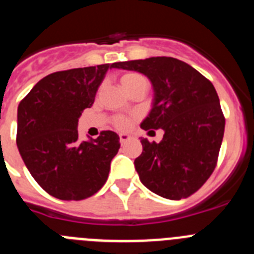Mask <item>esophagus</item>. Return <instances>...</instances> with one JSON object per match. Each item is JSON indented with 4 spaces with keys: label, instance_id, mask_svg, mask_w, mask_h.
<instances>
[{
    "label": "esophagus",
    "instance_id": "esophagus-1",
    "mask_svg": "<svg viewBox=\"0 0 254 254\" xmlns=\"http://www.w3.org/2000/svg\"><path fill=\"white\" fill-rule=\"evenodd\" d=\"M129 140H131V134H128V133H121L120 134V141L122 145H125V143Z\"/></svg>",
    "mask_w": 254,
    "mask_h": 254
}]
</instances>
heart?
Returning a JSON list of instances; mask_svg holds the SVG:
<instances>
[{
  "mask_svg": "<svg viewBox=\"0 0 254 254\" xmlns=\"http://www.w3.org/2000/svg\"><path fill=\"white\" fill-rule=\"evenodd\" d=\"M142 76H140L138 73H126L121 77V85H122V87H127L133 82L138 81V80H142ZM114 125L117 126V128L126 129L131 126V120L127 117H117L114 120Z\"/></svg>",
  "mask_w": 254,
  "mask_h": 254,
  "instance_id": "b5f03b06",
  "label": "heart"
}]
</instances>
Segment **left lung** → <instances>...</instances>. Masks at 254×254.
<instances>
[{"label":"left lung","instance_id":"1","mask_svg":"<svg viewBox=\"0 0 254 254\" xmlns=\"http://www.w3.org/2000/svg\"><path fill=\"white\" fill-rule=\"evenodd\" d=\"M137 71L151 81V109L145 131H164L159 143L142 138L134 160L140 181L158 196L187 198L202 187L216 167L225 118L214 85L188 64L173 57H150L112 64Z\"/></svg>","mask_w":254,"mask_h":254}]
</instances>
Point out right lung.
I'll return each mask as SVG.
<instances>
[{
    "instance_id": "1",
    "label": "right lung",
    "mask_w": 254,
    "mask_h": 254,
    "mask_svg": "<svg viewBox=\"0 0 254 254\" xmlns=\"http://www.w3.org/2000/svg\"><path fill=\"white\" fill-rule=\"evenodd\" d=\"M112 64L51 73L35 84L17 108L16 143L26 168L47 193L80 201L96 193L108 179L120 136L103 131L78 140L82 111L93 105Z\"/></svg>"
}]
</instances>
